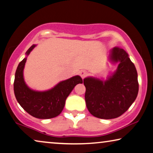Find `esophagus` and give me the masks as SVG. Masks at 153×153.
Segmentation results:
<instances>
[{"label":"esophagus","mask_w":153,"mask_h":153,"mask_svg":"<svg viewBox=\"0 0 153 153\" xmlns=\"http://www.w3.org/2000/svg\"><path fill=\"white\" fill-rule=\"evenodd\" d=\"M79 74L80 76H81L82 79H84L85 77L88 75V72L85 71V70H81V71L79 72Z\"/></svg>","instance_id":"obj_1"}]
</instances>
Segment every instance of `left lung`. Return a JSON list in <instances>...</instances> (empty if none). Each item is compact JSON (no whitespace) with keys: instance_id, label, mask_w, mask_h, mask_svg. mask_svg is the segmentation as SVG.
I'll return each mask as SVG.
<instances>
[{"instance_id":"8db88e82","label":"left lung","mask_w":153,"mask_h":153,"mask_svg":"<svg viewBox=\"0 0 153 153\" xmlns=\"http://www.w3.org/2000/svg\"><path fill=\"white\" fill-rule=\"evenodd\" d=\"M111 59L119 62L116 72L102 81L85 78L83 83L86 106L90 114L101 119H113L126 112L137 98L139 83L135 65L123 48L114 47Z\"/></svg>"}]
</instances>
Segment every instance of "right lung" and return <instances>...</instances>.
Returning a JSON list of instances; mask_svg holds the SVG:
<instances>
[{
	"label": "right lung",
	"instance_id": "1",
	"mask_svg": "<svg viewBox=\"0 0 153 153\" xmlns=\"http://www.w3.org/2000/svg\"><path fill=\"white\" fill-rule=\"evenodd\" d=\"M36 45L27 51L28 55ZM27 61H21L15 74L13 90L16 100L28 114L39 119H50L59 116L64 107L65 100L79 83H83L79 76H75L60 82L55 88L46 91H36L30 90L25 84L23 70Z\"/></svg>",
	"mask_w": 153,
	"mask_h": 153
}]
</instances>
